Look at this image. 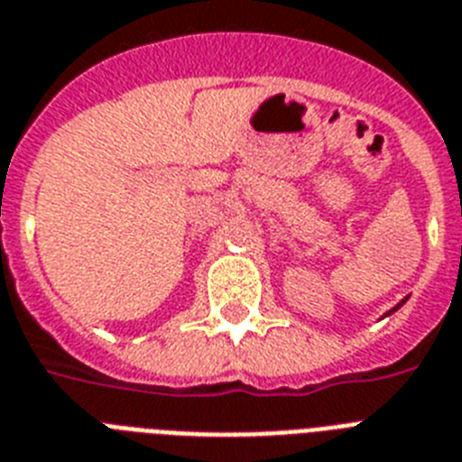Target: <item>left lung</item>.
I'll use <instances>...</instances> for the list:
<instances>
[{"label":"left lung","instance_id":"left-lung-1","mask_svg":"<svg viewBox=\"0 0 462 462\" xmlns=\"http://www.w3.org/2000/svg\"><path fill=\"white\" fill-rule=\"evenodd\" d=\"M406 303V298H404V300H402V303H399V305H394V308L393 310H390V312H387V315H393V312H397V310L399 308H402V305H404Z\"/></svg>","mask_w":462,"mask_h":462}]
</instances>
